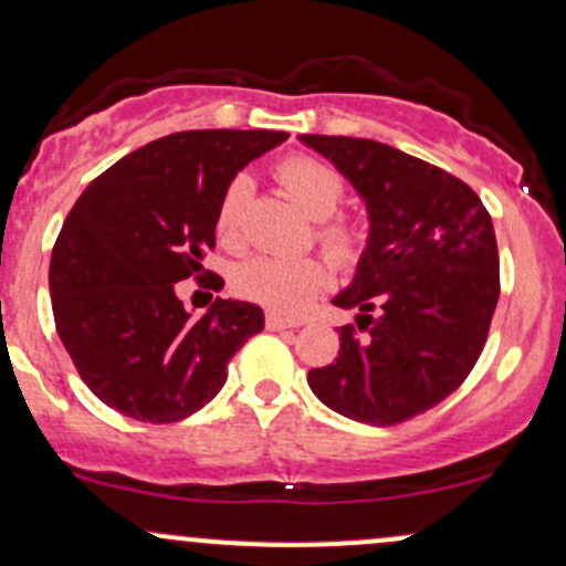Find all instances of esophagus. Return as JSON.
Listing matches in <instances>:
<instances>
[{
	"label": "esophagus",
	"instance_id": "1",
	"mask_svg": "<svg viewBox=\"0 0 566 566\" xmlns=\"http://www.w3.org/2000/svg\"><path fill=\"white\" fill-rule=\"evenodd\" d=\"M265 325H269V331H290V327H301V319H290V316L269 312L265 314Z\"/></svg>",
	"mask_w": 566,
	"mask_h": 566
}]
</instances>
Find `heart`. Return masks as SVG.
<instances>
[{"label":"heart","instance_id":"1","mask_svg":"<svg viewBox=\"0 0 566 566\" xmlns=\"http://www.w3.org/2000/svg\"><path fill=\"white\" fill-rule=\"evenodd\" d=\"M279 185L312 220H319L316 239L325 247L335 263L346 265L359 252V231L344 217H333L346 198V179L335 166L312 155H290L279 160ZM252 198V179L235 174L228 182L217 207V235L226 244H239L244 212ZM327 265L319 258H276V254H254L241 263L235 273V287L250 301L276 308V312H297L325 287Z\"/></svg>","mask_w":566,"mask_h":566}]
</instances>
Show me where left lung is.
Returning a JSON list of instances; mask_svg holds the SVG:
<instances>
[{
  "label": "left lung",
  "instance_id": "left-lung-1",
  "mask_svg": "<svg viewBox=\"0 0 566 566\" xmlns=\"http://www.w3.org/2000/svg\"><path fill=\"white\" fill-rule=\"evenodd\" d=\"M363 196L370 235L335 306L357 308L338 331V357L308 387L374 427L430 411L462 387L500 301L492 217L470 185L374 139L303 134Z\"/></svg>",
  "mask_w": 566,
  "mask_h": 566
}]
</instances>
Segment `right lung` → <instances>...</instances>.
Returning a JSON list of instances; mask_svg holds the SVG:
<instances>
[{"label": "right lung", "mask_w": 566, "mask_h": 566, "mask_svg": "<svg viewBox=\"0 0 566 566\" xmlns=\"http://www.w3.org/2000/svg\"><path fill=\"white\" fill-rule=\"evenodd\" d=\"M284 132H179L128 153L83 190L51 258L55 331L80 378L136 421L169 424L220 392L263 308L217 301L201 319L174 284L201 279L228 182ZM212 273V271H207ZM203 287L220 290L212 273Z\"/></svg>", "instance_id": "add662e5"}]
</instances>
